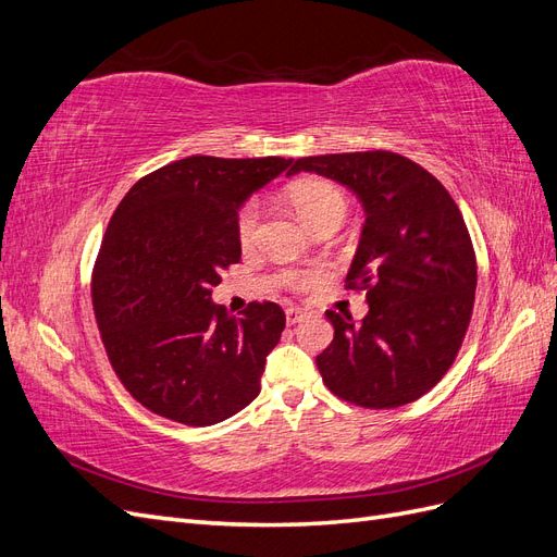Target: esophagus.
Segmentation results:
<instances>
[{
	"label": "esophagus",
	"instance_id": "esophagus-1",
	"mask_svg": "<svg viewBox=\"0 0 557 557\" xmlns=\"http://www.w3.org/2000/svg\"><path fill=\"white\" fill-rule=\"evenodd\" d=\"M305 311L301 309H295V307H290V309H285V323L288 325H297V323H301V320H305Z\"/></svg>",
	"mask_w": 557,
	"mask_h": 557
}]
</instances>
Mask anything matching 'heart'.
Listing matches in <instances>:
<instances>
[{
    "label": "heart",
    "mask_w": 557,
    "mask_h": 557,
    "mask_svg": "<svg viewBox=\"0 0 557 557\" xmlns=\"http://www.w3.org/2000/svg\"><path fill=\"white\" fill-rule=\"evenodd\" d=\"M290 201L297 215L305 221L311 230L320 227L323 223H342L346 215V197L327 181H301L290 190ZM260 199H248L239 209L237 221H234V232H237V242L242 248H250L258 242V227H260ZM285 285L290 290L305 293L311 285H315V272H290L285 274Z\"/></svg>",
    "instance_id": "1"
}]
</instances>
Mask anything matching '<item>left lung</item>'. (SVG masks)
<instances>
[{
	"label": "left lung",
	"mask_w": 557,
	"mask_h": 557,
	"mask_svg": "<svg viewBox=\"0 0 557 557\" xmlns=\"http://www.w3.org/2000/svg\"><path fill=\"white\" fill-rule=\"evenodd\" d=\"M315 172L346 185L367 221L346 290L369 313L325 311L332 344L315 358L330 391L364 409H395L430 393L458 358L474 311L476 256L444 185L391 150L299 158L288 174Z\"/></svg>",
	"instance_id": "1"
}]
</instances>
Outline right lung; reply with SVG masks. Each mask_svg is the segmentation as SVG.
<instances>
[{"instance_id": "obj_1", "label": "right lung", "mask_w": 557, "mask_h": 557, "mask_svg": "<svg viewBox=\"0 0 557 557\" xmlns=\"http://www.w3.org/2000/svg\"><path fill=\"white\" fill-rule=\"evenodd\" d=\"M290 162L176 160L134 183L113 211L92 267V309L115 376L148 411L205 428L258 397L285 313L250 301L230 315L211 290L242 260L234 221L246 197Z\"/></svg>"}]
</instances>
